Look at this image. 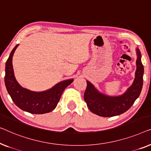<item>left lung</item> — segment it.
<instances>
[{"label":"left lung","instance_id":"obj_1","mask_svg":"<svg viewBox=\"0 0 151 151\" xmlns=\"http://www.w3.org/2000/svg\"><path fill=\"white\" fill-rule=\"evenodd\" d=\"M137 51V68L135 79L130 88L121 96H109L102 94L87 81V88L84 93V100L92 113L103 117H112L127 111L133 105L141 93L143 86L144 66L141 61V52Z\"/></svg>","mask_w":151,"mask_h":151}]
</instances>
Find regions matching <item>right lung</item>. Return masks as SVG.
Returning a JSON list of instances; mask_svg holds the SVG:
<instances>
[{
  "mask_svg": "<svg viewBox=\"0 0 151 151\" xmlns=\"http://www.w3.org/2000/svg\"><path fill=\"white\" fill-rule=\"evenodd\" d=\"M15 46L5 64V86L14 103L23 111L33 114H43L55 109L63 90L72 83L73 79L59 82L49 90L36 92L22 88L15 78L12 57L18 47Z\"/></svg>",
  "mask_w": 151,
  "mask_h": 151,
  "instance_id": "1",
  "label": "right lung"
}]
</instances>
